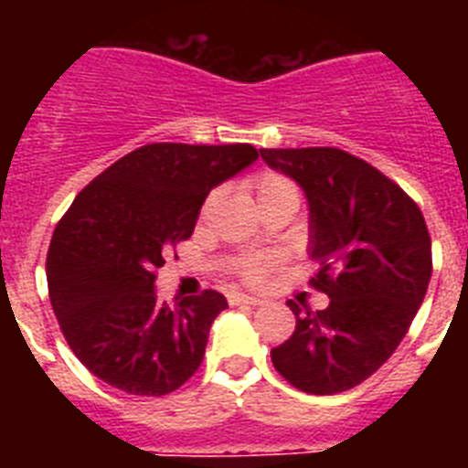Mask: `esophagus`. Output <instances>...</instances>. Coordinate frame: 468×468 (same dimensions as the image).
<instances>
[{
	"label": "esophagus",
	"instance_id": "obj_1",
	"mask_svg": "<svg viewBox=\"0 0 468 468\" xmlns=\"http://www.w3.org/2000/svg\"><path fill=\"white\" fill-rule=\"evenodd\" d=\"M227 302L229 304H250V307H258V304H262V300L260 297H250V295H243V292H229L227 295Z\"/></svg>",
	"mask_w": 468,
	"mask_h": 468
}]
</instances>
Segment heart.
Instances as JSON below:
<instances>
[{
    "instance_id": "b5f03b06",
    "label": "heart",
    "mask_w": 468,
    "mask_h": 468,
    "mask_svg": "<svg viewBox=\"0 0 468 468\" xmlns=\"http://www.w3.org/2000/svg\"><path fill=\"white\" fill-rule=\"evenodd\" d=\"M250 187H253L255 204H258L260 210L279 204H300V189L283 173L260 171L258 176L250 177ZM276 264H279L276 258H267V255H262V258H248L239 264L237 274L246 283H260L264 276L276 270Z\"/></svg>"
}]
</instances>
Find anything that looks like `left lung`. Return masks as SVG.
Segmentation results:
<instances>
[{
  "label": "left lung",
  "mask_w": 468,
  "mask_h": 468,
  "mask_svg": "<svg viewBox=\"0 0 468 468\" xmlns=\"http://www.w3.org/2000/svg\"><path fill=\"white\" fill-rule=\"evenodd\" d=\"M309 198L312 288L330 304L302 312L271 349L283 379L304 394L349 391L382 367L410 328L431 279V237L420 206L391 177L337 147L260 150Z\"/></svg>",
  "instance_id": "left-lung-1"
}]
</instances>
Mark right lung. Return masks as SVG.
Here are the masks:
<instances>
[{"instance_id":"right-lung-1","label":"right lung","mask_w":468,"mask_h":468,"mask_svg":"<svg viewBox=\"0 0 468 468\" xmlns=\"http://www.w3.org/2000/svg\"><path fill=\"white\" fill-rule=\"evenodd\" d=\"M258 159L253 144L152 143L90 180L47 255L53 314L74 356L133 396H166L198 370L227 307L218 291L159 304L166 248L192 237L210 189Z\"/></svg>"}]
</instances>
